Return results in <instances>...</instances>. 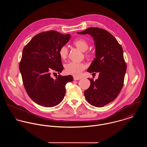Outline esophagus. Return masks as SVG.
Returning <instances> with one entry per match:
<instances>
[{
    "mask_svg": "<svg viewBox=\"0 0 147 147\" xmlns=\"http://www.w3.org/2000/svg\"><path fill=\"white\" fill-rule=\"evenodd\" d=\"M80 79H81L80 78H79V77H74V80H80Z\"/></svg>",
    "mask_w": 147,
    "mask_h": 147,
    "instance_id": "34e87169",
    "label": "esophagus"
}]
</instances>
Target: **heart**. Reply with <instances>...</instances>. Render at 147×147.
I'll return each instance as SVG.
<instances>
[{"instance_id": "obj_1", "label": "heart", "mask_w": 147, "mask_h": 147, "mask_svg": "<svg viewBox=\"0 0 147 147\" xmlns=\"http://www.w3.org/2000/svg\"><path fill=\"white\" fill-rule=\"evenodd\" d=\"M74 45L82 51H85L89 47L87 41L83 38H78L74 41ZM60 57L62 59H65L68 55V49L65 46H62L59 51ZM85 68L84 64L76 62H70L65 65V71L68 74H70L75 76L81 75L82 71Z\"/></svg>"}]
</instances>
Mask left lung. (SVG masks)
I'll list each match as a JSON object with an SVG mask.
<instances>
[{
	"label": "left lung",
	"mask_w": 147,
	"mask_h": 147,
	"mask_svg": "<svg viewBox=\"0 0 147 147\" xmlns=\"http://www.w3.org/2000/svg\"><path fill=\"white\" fill-rule=\"evenodd\" d=\"M77 33L93 37L96 58L87 71L99 73L95 81L88 78L90 85L84 91L85 97L90 105L103 107L114 101L123 87L127 69L123 49L115 38L103 29L91 27Z\"/></svg>",
	"instance_id": "left-lung-1"
}]
</instances>
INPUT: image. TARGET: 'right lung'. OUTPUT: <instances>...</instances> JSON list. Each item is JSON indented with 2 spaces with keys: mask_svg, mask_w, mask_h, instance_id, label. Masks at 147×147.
<instances>
[{
  "mask_svg": "<svg viewBox=\"0 0 147 147\" xmlns=\"http://www.w3.org/2000/svg\"><path fill=\"white\" fill-rule=\"evenodd\" d=\"M71 38L55 30L39 33L23 49L19 69L29 97L37 104L51 107L59 104L65 93V84L73 80L71 75H59L56 79L50 71L58 74L63 66L59 51Z\"/></svg>",
  "mask_w": 147,
  "mask_h": 147,
  "instance_id": "1",
  "label": "right lung"
}]
</instances>
